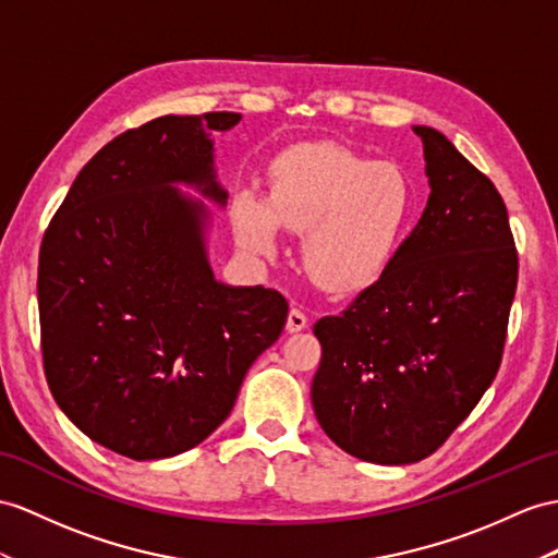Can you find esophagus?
<instances>
[{"mask_svg":"<svg viewBox=\"0 0 558 558\" xmlns=\"http://www.w3.org/2000/svg\"><path fill=\"white\" fill-rule=\"evenodd\" d=\"M307 324H310V317L305 315V312L301 307H291L289 319H287V329L291 333H298V331H303Z\"/></svg>","mask_w":558,"mask_h":558,"instance_id":"1","label":"esophagus"}]
</instances>
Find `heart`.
I'll use <instances>...</instances> for the list:
<instances>
[{"mask_svg":"<svg viewBox=\"0 0 558 558\" xmlns=\"http://www.w3.org/2000/svg\"><path fill=\"white\" fill-rule=\"evenodd\" d=\"M416 194L396 162H374L341 144H305L269 172L267 203L241 196L236 236L255 253L277 248V227L303 239V263L319 287L357 291L384 275L412 222Z\"/></svg>","mask_w":558,"mask_h":558,"instance_id":"1","label":"heart"}]
</instances>
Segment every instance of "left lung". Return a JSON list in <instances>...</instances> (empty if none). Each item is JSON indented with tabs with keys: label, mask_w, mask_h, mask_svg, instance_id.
Listing matches in <instances>:
<instances>
[{
	"label": "left lung",
	"mask_w": 558,
	"mask_h": 558,
	"mask_svg": "<svg viewBox=\"0 0 558 558\" xmlns=\"http://www.w3.org/2000/svg\"><path fill=\"white\" fill-rule=\"evenodd\" d=\"M428 206L390 265L315 336L324 433L374 464L430 457L490 388L505 355L519 253L490 177L433 128Z\"/></svg>",
	"instance_id": "left-lung-1"
}]
</instances>
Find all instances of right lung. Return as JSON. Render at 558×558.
Masks as SVG:
<instances>
[{
	"instance_id": "1",
	"label": "right lung",
	"mask_w": 558,
	"mask_h": 558,
	"mask_svg": "<svg viewBox=\"0 0 558 558\" xmlns=\"http://www.w3.org/2000/svg\"><path fill=\"white\" fill-rule=\"evenodd\" d=\"M239 120L162 116L118 134L80 170L39 246L51 396L87 438L128 459L206 440L289 317L275 289L215 281L203 208L172 189L196 184L225 203L210 134Z\"/></svg>"
}]
</instances>
